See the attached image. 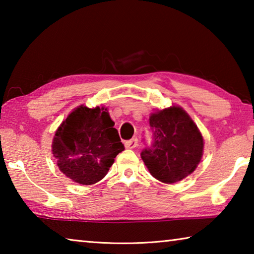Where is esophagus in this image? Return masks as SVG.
<instances>
[{"instance_id": "34e87169", "label": "esophagus", "mask_w": 254, "mask_h": 254, "mask_svg": "<svg viewBox=\"0 0 254 254\" xmlns=\"http://www.w3.org/2000/svg\"><path fill=\"white\" fill-rule=\"evenodd\" d=\"M137 147V139H132V140H128L126 142V148L127 149H134Z\"/></svg>"}]
</instances>
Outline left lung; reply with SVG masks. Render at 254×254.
Returning <instances> with one entry per match:
<instances>
[{"label": "left lung", "instance_id": "obj_1", "mask_svg": "<svg viewBox=\"0 0 254 254\" xmlns=\"http://www.w3.org/2000/svg\"><path fill=\"white\" fill-rule=\"evenodd\" d=\"M153 143L141 158L154 178L174 184L196 169L203 156L204 140L190 117L182 107L171 106L150 117Z\"/></svg>", "mask_w": 254, "mask_h": 254}]
</instances>
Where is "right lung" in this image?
<instances>
[{
	"label": "right lung",
	"mask_w": 254,
	"mask_h": 254,
	"mask_svg": "<svg viewBox=\"0 0 254 254\" xmlns=\"http://www.w3.org/2000/svg\"><path fill=\"white\" fill-rule=\"evenodd\" d=\"M124 145L107 109L80 105L55 133L53 154L59 170L80 185H93L106 176Z\"/></svg>",
	"instance_id": "obj_1"
}]
</instances>
